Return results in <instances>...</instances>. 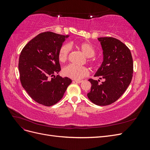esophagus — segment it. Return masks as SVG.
<instances>
[{
  "mask_svg": "<svg viewBox=\"0 0 150 150\" xmlns=\"http://www.w3.org/2000/svg\"><path fill=\"white\" fill-rule=\"evenodd\" d=\"M74 82H76V83H82V82H83V81H79V80H75V81H74Z\"/></svg>",
  "mask_w": 150,
  "mask_h": 150,
  "instance_id": "34e87169",
  "label": "esophagus"
}]
</instances>
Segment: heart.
Returning a JSON list of instances; mask_svg holds the SVG:
<instances>
[{
	"label": "heart",
	"mask_w": 150,
	"mask_h": 150,
	"mask_svg": "<svg viewBox=\"0 0 150 150\" xmlns=\"http://www.w3.org/2000/svg\"><path fill=\"white\" fill-rule=\"evenodd\" d=\"M76 46L87 57H91L94 56L95 53H96L95 48L89 42H84L77 43ZM70 50L71 47L69 44H64L61 47L58 55L59 60L60 62H63L67 60ZM89 61L91 62L92 64H95L96 61L95 59H89ZM62 72L65 76L76 80L81 79L89 74V70L87 67L74 64L67 65L63 69Z\"/></svg>",
	"instance_id": "b5f03b06"
}]
</instances>
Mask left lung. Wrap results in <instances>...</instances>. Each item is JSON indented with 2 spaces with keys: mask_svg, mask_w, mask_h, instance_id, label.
<instances>
[{
  "mask_svg": "<svg viewBox=\"0 0 150 150\" xmlns=\"http://www.w3.org/2000/svg\"><path fill=\"white\" fill-rule=\"evenodd\" d=\"M103 49V61L94 77L100 80L89 79L91 83L87 96L98 106H106L118 99L131 83L133 74V62L130 50L120 40L106 37L98 39Z\"/></svg>",
  "mask_w": 150,
  "mask_h": 150,
  "instance_id": "obj_1",
  "label": "left lung"
}]
</instances>
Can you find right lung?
I'll list each match as a JSON object with an SVG mask.
<instances>
[{"mask_svg": "<svg viewBox=\"0 0 150 150\" xmlns=\"http://www.w3.org/2000/svg\"><path fill=\"white\" fill-rule=\"evenodd\" d=\"M69 35L40 33L27 44L20 54L19 71L22 87L40 104L51 106L63 97L72 80L59 75V51Z\"/></svg>", "mask_w": 150, "mask_h": 150, "instance_id": "right-lung-1", "label": "right lung"}]
</instances>
